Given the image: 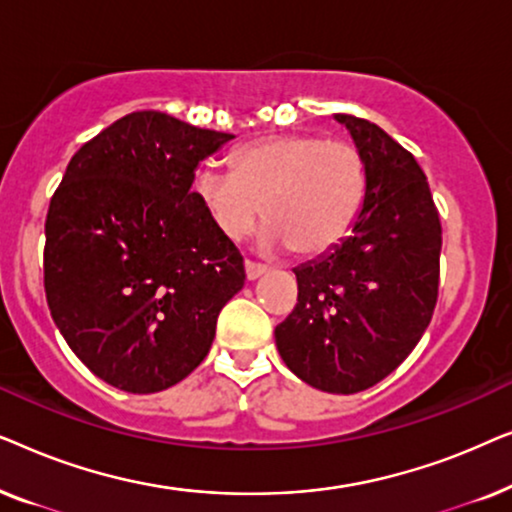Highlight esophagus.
<instances>
[{"mask_svg":"<svg viewBox=\"0 0 512 512\" xmlns=\"http://www.w3.org/2000/svg\"><path fill=\"white\" fill-rule=\"evenodd\" d=\"M244 270H247V279H258L261 275H265V265L254 263V261H244Z\"/></svg>","mask_w":512,"mask_h":512,"instance_id":"obj_1","label":"esophagus"}]
</instances>
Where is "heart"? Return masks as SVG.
Masks as SVG:
<instances>
[{
  "label": "heart",
  "mask_w": 512,
  "mask_h": 512,
  "mask_svg": "<svg viewBox=\"0 0 512 512\" xmlns=\"http://www.w3.org/2000/svg\"><path fill=\"white\" fill-rule=\"evenodd\" d=\"M366 191L359 146L314 132L254 139L233 151L230 172L202 165L193 177L195 200L223 237L244 240L263 212V242L298 256L338 247L352 233Z\"/></svg>",
  "instance_id": "heart-1"
}]
</instances>
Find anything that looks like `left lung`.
<instances>
[{
	"label": "left lung",
	"mask_w": 512,
	"mask_h": 512,
	"mask_svg": "<svg viewBox=\"0 0 512 512\" xmlns=\"http://www.w3.org/2000/svg\"><path fill=\"white\" fill-rule=\"evenodd\" d=\"M368 167L352 235L296 268L298 303L275 328L291 373L314 389L356 394L408 359L433 317L440 228L426 174L408 149L366 118L335 114Z\"/></svg>",
	"instance_id": "obj_1"
}]
</instances>
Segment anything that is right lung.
<instances>
[{"instance_id":"right-lung-1","label":"right lung","mask_w":512,"mask_h":512,"mask_svg":"<svg viewBox=\"0 0 512 512\" xmlns=\"http://www.w3.org/2000/svg\"><path fill=\"white\" fill-rule=\"evenodd\" d=\"M233 135L132 111L69 160L46 214L44 289L72 352L111 387L153 394L205 359L244 286L240 251L191 191Z\"/></svg>"}]
</instances>
